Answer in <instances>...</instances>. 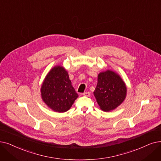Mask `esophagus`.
I'll return each mask as SVG.
<instances>
[{
    "mask_svg": "<svg viewBox=\"0 0 161 161\" xmlns=\"http://www.w3.org/2000/svg\"><path fill=\"white\" fill-rule=\"evenodd\" d=\"M82 95H83V96H86V97H89V96H90V93H89V92H84V93H83Z\"/></svg>",
    "mask_w": 161,
    "mask_h": 161,
    "instance_id": "obj_1",
    "label": "esophagus"
}]
</instances>
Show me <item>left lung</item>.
I'll list each match as a JSON object with an SVG mask.
<instances>
[{"label": "left lung", "instance_id": "left-lung-1", "mask_svg": "<svg viewBox=\"0 0 161 161\" xmlns=\"http://www.w3.org/2000/svg\"><path fill=\"white\" fill-rule=\"evenodd\" d=\"M94 96L100 108L105 112L116 109L125 100L127 87L116 72L107 69L97 76V85Z\"/></svg>", "mask_w": 161, "mask_h": 161}]
</instances>
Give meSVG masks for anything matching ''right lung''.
<instances>
[{
	"label": "right lung",
	"instance_id": "right-lung-1",
	"mask_svg": "<svg viewBox=\"0 0 161 161\" xmlns=\"http://www.w3.org/2000/svg\"><path fill=\"white\" fill-rule=\"evenodd\" d=\"M41 99L46 105L57 113H64L71 108L78 97L62 66H54L48 72L41 87Z\"/></svg>",
	"mask_w": 161,
	"mask_h": 161
}]
</instances>
